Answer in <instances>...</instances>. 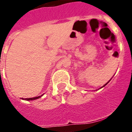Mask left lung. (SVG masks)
Masks as SVG:
<instances>
[{
  "label": "left lung",
  "instance_id": "1",
  "mask_svg": "<svg viewBox=\"0 0 132 132\" xmlns=\"http://www.w3.org/2000/svg\"><path fill=\"white\" fill-rule=\"evenodd\" d=\"M110 80H111V79H110ZM110 80H109V81H108V82H107V83H106V84H105V85H104V86H102V87H101V88H102V87H105L106 85H107V84H108V82H110Z\"/></svg>",
  "mask_w": 132,
  "mask_h": 132
}]
</instances>
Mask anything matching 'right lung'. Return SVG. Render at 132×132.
Segmentation results:
<instances>
[{"label": "right lung", "instance_id": "add662e5", "mask_svg": "<svg viewBox=\"0 0 132 132\" xmlns=\"http://www.w3.org/2000/svg\"><path fill=\"white\" fill-rule=\"evenodd\" d=\"M42 96H43V94H42V95H41V96H36V97L29 98H22V100H25V101H34V100H36V99L42 97Z\"/></svg>", "mask_w": 132, "mask_h": 132}]
</instances>
